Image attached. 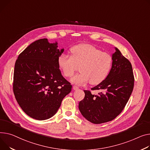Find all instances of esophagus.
Here are the masks:
<instances>
[{
	"label": "esophagus",
	"instance_id": "esophagus-1",
	"mask_svg": "<svg viewBox=\"0 0 150 150\" xmlns=\"http://www.w3.org/2000/svg\"><path fill=\"white\" fill-rule=\"evenodd\" d=\"M79 88H78V87H77V86H73V89L74 90H77V89H78Z\"/></svg>",
	"mask_w": 150,
	"mask_h": 150
}]
</instances>
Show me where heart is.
I'll list each match as a JSON object with an SVG mask.
<instances>
[{
    "label": "heart",
    "instance_id": "b5f03b06",
    "mask_svg": "<svg viewBox=\"0 0 150 150\" xmlns=\"http://www.w3.org/2000/svg\"><path fill=\"white\" fill-rule=\"evenodd\" d=\"M71 55L62 54L58 63L63 75L71 77L78 69L80 73L74 76L72 81L83 85L90 81V84L96 85L107 77L113 65L112 57L101 50L88 44H79L73 46Z\"/></svg>",
    "mask_w": 150,
    "mask_h": 150
}]
</instances>
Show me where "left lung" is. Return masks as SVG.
<instances>
[{"mask_svg": "<svg viewBox=\"0 0 150 150\" xmlns=\"http://www.w3.org/2000/svg\"><path fill=\"white\" fill-rule=\"evenodd\" d=\"M113 65L107 77L92 91L99 90L98 95L84 91V98L79 103L81 115L92 123L102 124L111 121L120 114L133 92L134 75L131 63L115 47Z\"/></svg>", "mask_w": 150, "mask_h": 150, "instance_id": "1", "label": "left lung"}]
</instances>
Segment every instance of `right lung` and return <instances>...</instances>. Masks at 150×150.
Segmentation results:
<instances>
[{
  "label": "right lung",
  "instance_id": "1",
  "mask_svg": "<svg viewBox=\"0 0 150 150\" xmlns=\"http://www.w3.org/2000/svg\"><path fill=\"white\" fill-rule=\"evenodd\" d=\"M57 44L38 40L19 54L15 63V98L23 111L37 120L52 117L72 89L59 69L58 59L64 49H58Z\"/></svg>",
  "mask_w": 150,
  "mask_h": 150
}]
</instances>
